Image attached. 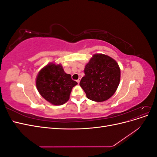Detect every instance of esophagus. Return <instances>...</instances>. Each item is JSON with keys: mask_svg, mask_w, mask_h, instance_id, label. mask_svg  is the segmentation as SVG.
<instances>
[{"mask_svg": "<svg viewBox=\"0 0 157 157\" xmlns=\"http://www.w3.org/2000/svg\"><path fill=\"white\" fill-rule=\"evenodd\" d=\"M80 78H78V80H77V82H78V84H79V82H80Z\"/></svg>", "mask_w": 157, "mask_h": 157, "instance_id": "34e87169", "label": "esophagus"}]
</instances>
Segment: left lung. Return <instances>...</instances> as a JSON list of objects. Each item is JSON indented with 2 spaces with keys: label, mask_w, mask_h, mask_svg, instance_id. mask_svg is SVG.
<instances>
[{
  "label": "left lung",
  "mask_w": 157,
  "mask_h": 157,
  "mask_svg": "<svg viewBox=\"0 0 157 157\" xmlns=\"http://www.w3.org/2000/svg\"><path fill=\"white\" fill-rule=\"evenodd\" d=\"M85 75L80 82L86 97L94 101L107 100L115 93L121 80V69L110 56L94 54L84 68Z\"/></svg>",
  "instance_id": "1"
}]
</instances>
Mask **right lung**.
I'll return each mask as SVG.
<instances>
[{
	"label": "right lung",
	"mask_w": 157,
	"mask_h": 157,
	"mask_svg": "<svg viewBox=\"0 0 157 157\" xmlns=\"http://www.w3.org/2000/svg\"><path fill=\"white\" fill-rule=\"evenodd\" d=\"M77 84L62 65L51 62L42 68L36 78V86L42 97L54 105L67 102L72 88Z\"/></svg>",
	"instance_id": "add662e5"
}]
</instances>
